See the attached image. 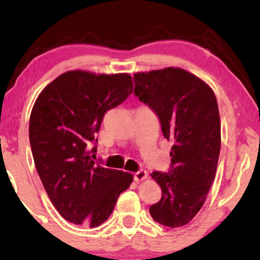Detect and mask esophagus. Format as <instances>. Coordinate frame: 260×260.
<instances>
[{
	"label": "esophagus",
	"mask_w": 260,
	"mask_h": 260,
	"mask_svg": "<svg viewBox=\"0 0 260 260\" xmlns=\"http://www.w3.org/2000/svg\"><path fill=\"white\" fill-rule=\"evenodd\" d=\"M148 177V173L145 172L144 169H140L138 172H136L134 174V180L136 181V182H140L142 180H145Z\"/></svg>",
	"instance_id": "1"
}]
</instances>
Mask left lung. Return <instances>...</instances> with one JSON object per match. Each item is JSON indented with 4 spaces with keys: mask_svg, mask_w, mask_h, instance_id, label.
<instances>
[{
    "mask_svg": "<svg viewBox=\"0 0 260 260\" xmlns=\"http://www.w3.org/2000/svg\"><path fill=\"white\" fill-rule=\"evenodd\" d=\"M134 80L135 95L174 142L168 172L151 173L162 198L149 212L161 225L183 226L201 209L215 176L221 143L215 94L194 74L174 67L136 73Z\"/></svg>",
    "mask_w": 260,
    "mask_h": 260,
    "instance_id": "8db88e82",
    "label": "left lung"
}]
</instances>
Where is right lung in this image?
<instances>
[{
    "label": "right lung",
    "mask_w": 260,
    "mask_h": 260,
    "mask_svg": "<svg viewBox=\"0 0 260 260\" xmlns=\"http://www.w3.org/2000/svg\"><path fill=\"white\" fill-rule=\"evenodd\" d=\"M131 93L126 73L70 71L39 94L29 119L31 154L46 193L67 221L102 225L133 182L130 173L94 161L105 113Z\"/></svg>",
    "instance_id": "obj_1"
}]
</instances>
